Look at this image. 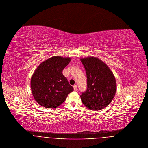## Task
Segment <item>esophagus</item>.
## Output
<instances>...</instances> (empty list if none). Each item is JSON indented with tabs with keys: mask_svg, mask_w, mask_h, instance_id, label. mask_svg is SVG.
I'll use <instances>...</instances> for the list:
<instances>
[{
	"mask_svg": "<svg viewBox=\"0 0 148 148\" xmlns=\"http://www.w3.org/2000/svg\"><path fill=\"white\" fill-rule=\"evenodd\" d=\"M73 88H74V90H75V91H77V86L76 85H74V86H73Z\"/></svg>",
	"mask_w": 148,
	"mask_h": 148,
	"instance_id": "1",
	"label": "esophagus"
}]
</instances>
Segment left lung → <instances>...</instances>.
I'll return each mask as SVG.
<instances>
[{"label":"left lung","instance_id":"8db88e82","mask_svg":"<svg viewBox=\"0 0 148 148\" xmlns=\"http://www.w3.org/2000/svg\"><path fill=\"white\" fill-rule=\"evenodd\" d=\"M80 60L87 77V89L80 95L82 103L92 110L103 109L111 103L116 92L113 72L105 63L94 56Z\"/></svg>","mask_w":148,"mask_h":148}]
</instances>
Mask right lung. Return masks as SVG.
Here are the masks:
<instances>
[{
  "instance_id": "1",
  "label": "right lung",
  "mask_w": 148,
  "mask_h": 148,
  "mask_svg": "<svg viewBox=\"0 0 148 148\" xmlns=\"http://www.w3.org/2000/svg\"><path fill=\"white\" fill-rule=\"evenodd\" d=\"M71 58L54 56L40 64L34 71L30 86L35 101L40 106L55 108L62 104L74 90L63 74Z\"/></svg>"
}]
</instances>
